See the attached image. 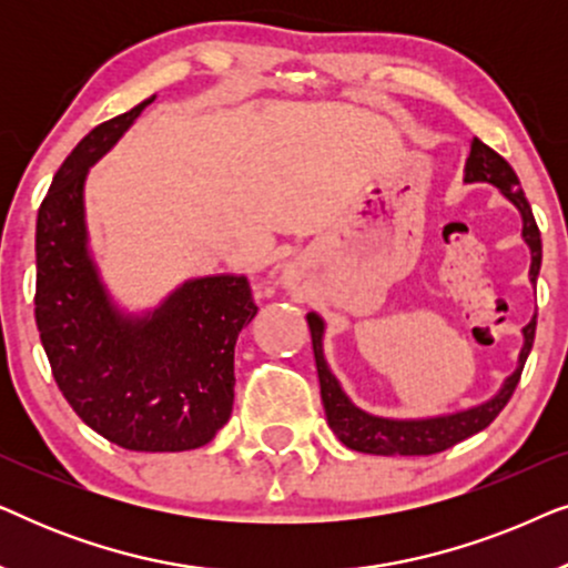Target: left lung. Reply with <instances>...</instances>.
Segmentation results:
<instances>
[{
    "label": "left lung",
    "instance_id": "8db88e82",
    "mask_svg": "<svg viewBox=\"0 0 568 568\" xmlns=\"http://www.w3.org/2000/svg\"><path fill=\"white\" fill-rule=\"evenodd\" d=\"M463 183H488L499 189L504 199L517 209L523 216V240L530 247V284L538 282L540 261H542V245H540V230L535 224L532 209L527 204L525 191L519 189L517 173L501 154H496L491 146L473 139L470 154L463 168ZM310 336H313V352H315V367L317 379H321V398L325 416H328V426L333 434L344 442L348 449L367 455H434L442 449H449L457 442L473 437L480 429L499 416V410L507 406V400L515 393L523 375V367L527 362V354L532 348L535 338V315L532 321L523 328V348H519L517 367L511 375L504 377L491 398L476 406L449 410V414H434V416H418V418H393V416H377L356 406L341 387L338 377L331 372V364L325 362L323 354V336H325V321L317 313H307Z\"/></svg>",
    "mask_w": 568,
    "mask_h": 568
}]
</instances>
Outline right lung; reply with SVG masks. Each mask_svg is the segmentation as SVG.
Wrapping results in <instances>:
<instances>
[{"label":"right lung","mask_w":568,"mask_h":568,"mask_svg":"<svg viewBox=\"0 0 568 568\" xmlns=\"http://www.w3.org/2000/svg\"><path fill=\"white\" fill-rule=\"evenodd\" d=\"M154 98L92 129L53 175L36 224V323L59 390L90 429L134 453H183L227 424L235 344L258 307L243 274H209L131 313L100 274L84 183Z\"/></svg>","instance_id":"right-lung-1"}]
</instances>
